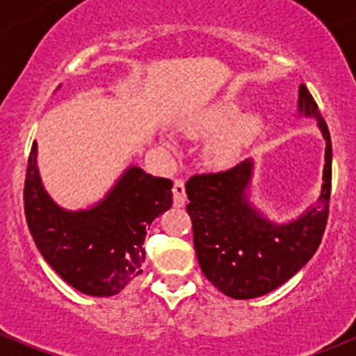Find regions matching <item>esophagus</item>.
Wrapping results in <instances>:
<instances>
[{
  "instance_id": "esophagus-1",
  "label": "esophagus",
  "mask_w": 356,
  "mask_h": 356,
  "mask_svg": "<svg viewBox=\"0 0 356 356\" xmlns=\"http://www.w3.org/2000/svg\"><path fill=\"white\" fill-rule=\"evenodd\" d=\"M172 193H174V203L175 204H184L186 203V186L182 179H175L174 188H172Z\"/></svg>"
}]
</instances>
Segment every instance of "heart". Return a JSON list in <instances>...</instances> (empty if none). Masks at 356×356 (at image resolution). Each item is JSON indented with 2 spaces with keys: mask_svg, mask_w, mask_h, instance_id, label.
Wrapping results in <instances>:
<instances>
[{
  "mask_svg": "<svg viewBox=\"0 0 356 356\" xmlns=\"http://www.w3.org/2000/svg\"><path fill=\"white\" fill-rule=\"evenodd\" d=\"M229 115L231 113H229L227 110L217 111V113L213 115V122L215 124H222V122L227 120ZM238 145H239L238 138H231V139H227V141L218 143L213 149V155H215V158H218V160H229V158L234 156L236 149H238Z\"/></svg>",
  "mask_w": 356,
  "mask_h": 356,
  "instance_id": "obj_1",
  "label": "heart"
}]
</instances>
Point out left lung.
Masks as SVG:
<instances>
[{"instance_id":"1","label":"left lung","mask_w":356,"mask_h":356,"mask_svg":"<svg viewBox=\"0 0 356 356\" xmlns=\"http://www.w3.org/2000/svg\"><path fill=\"white\" fill-rule=\"evenodd\" d=\"M298 108L317 118L325 139L324 184L317 207L289 224H272L246 196L253 161L222 172L196 174L186 182L196 257L204 277L236 300L270 293L293 277L317 251L329 217L332 179L331 134L314 96L300 86Z\"/></svg>"}]
</instances>
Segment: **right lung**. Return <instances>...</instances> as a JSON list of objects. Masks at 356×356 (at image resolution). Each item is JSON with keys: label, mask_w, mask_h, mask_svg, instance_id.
<instances>
[{"label": "right lung", "mask_w": 356, "mask_h": 356, "mask_svg": "<svg viewBox=\"0 0 356 356\" xmlns=\"http://www.w3.org/2000/svg\"><path fill=\"white\" fill-rule=\"evenodd\" d=\"M32 143L24 208L35 246L53 270L89 296H113L143 272L146 229L172 207V181L131 167L105 200L68 211L48 196Z\"/></svg>", "instance_id": "right-lung-1"}]
</instances>
